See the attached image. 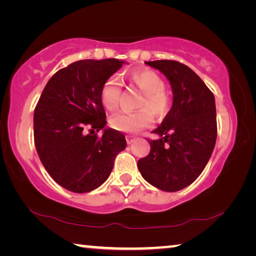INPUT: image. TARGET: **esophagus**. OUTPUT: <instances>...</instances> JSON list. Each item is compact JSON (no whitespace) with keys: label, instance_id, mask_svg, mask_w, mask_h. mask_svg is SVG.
Wrapping results in <instances>:
<instances>
[{"label":"esophagus","instance_id":"34e87169","mask_svg":"<svg viewBox=\"0 0 256 256\" xmlns=\"http://www.w3.org/2000/svg\"><path fill=\"white\" fill-rule=\"evenodd\" d=\"M136 136H132V134H128V136H126V142L128 144H133L134 141H136Z\"/></svg>","mask_w":256,"mask_h":256}]
</instances>
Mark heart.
Listing matches in <instances>:
<instances>
[{"label":"heart","mask_w":256,"mask_h":256,"mask_svg":"<svg viewBox=\"0 0 256 256\" xmlns=\"http://www.w3.org/2000/svg\"><path fill=\"white\" fill-rule=\"evenodd\" d=\"M130 81L136 84L144 96L138 102L140 110L134 112H120L112 115L110 125L120 132L138 133L152 124L154 115L164 118L172 108V96L166 89V82L162 76L154 70H138L128 76ZM122 92L120 81L110 76L104 82L100 89V102L108 110L118 108Z\"/></svg>","instance_id":"1"}]
</instances>
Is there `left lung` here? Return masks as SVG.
<instances>
[{
	"label": "left lung",
	"instance_id": "obj_1",
	"mask_svg": "<svg viewBox=\"0 0 256 256\" xmlns=\"http://www.w3.org/2000/svg\"><path fill=\"white\" fill-rule=\"evenodd\" d=\"M170 80L172 106L149 140L150 152L138 162L144 178L166 192L196 180L206 166L216 140V102L211 90L185 64L170 60L146 62Z\"/></svg>",
	"mask_w": 256,
	"mask_h": 256
}]
</instances>
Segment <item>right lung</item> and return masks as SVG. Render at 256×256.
<instances>
[{"mask_svg":"<svg viewBox=\"0 0 256 256\" xmlns=\"http://www.w3.org/2000/svg\"><path fill=\"white\" fill-rule=\"evenodd\" d=\"M118 58L82 60L58 70L47 82L34 112V138L45 170L71 192L100 186L126 146L124 134L104 128L106 112L100 89L122 68Z\"/></svg>","mask_w":256,"mask_h":256,"instance_id":"add662e5","label":"right lung"}]
</instances>
